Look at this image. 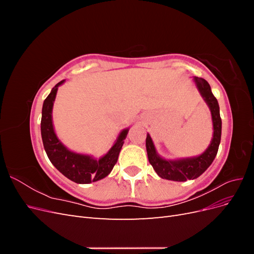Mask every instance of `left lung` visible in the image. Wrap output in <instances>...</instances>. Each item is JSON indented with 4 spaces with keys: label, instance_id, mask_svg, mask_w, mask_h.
Wrapping results in <instances>:
<instances>
[{
    "label": "left lung",
    "instance_id": "obj_1",
    "mask_svg": "<svg viewBox=\"0 0 254 254\" xmlns=\"http://www.w3.org/2000/svg\"><path fill=\"white\" fill-rule=\"evenodd\" d=\"M194 81L199 93L209 107L213 123V137L207 148L199 156L190 158H179L168 160L161 157L157 152L156 146L149 133L146 136V150L149 163L152 165L159 177L162 179L183 182L194 180L202 175L214 161L217 155L221 137V119L219 105L216 97L212 93L209 82L200 77H194Z\"/></svg>",
    "mask_w": 254,
    "mask_h": 254
}]
</instances>
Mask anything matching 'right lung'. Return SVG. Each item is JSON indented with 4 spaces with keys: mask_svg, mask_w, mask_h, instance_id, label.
Masks as SVG:
<instances>
[{
    "mask_svg": "<svg viewBox=\"0 0 254 254\" xmlns=\"http://www.w3.org/2000/svg\"><path fill=\"white\" fill-rule=\"evenodd\" d=\"M65 80H61L45 98L42 107L41 136L45 152L57 170L70 179L79 184L95 182L108 176L115 163L118 162L120 151L124 144L129 128L123 129L108 152L99 159L90 155H83L68 149L64 145L55 132L53 125V106L55 102L58 87Z\"/></svg>",
    "mask_w": 254,
    "mask_h": 254,
    "instance_id": "add662e5",
    "label": "right lung"
}]
</instances>
